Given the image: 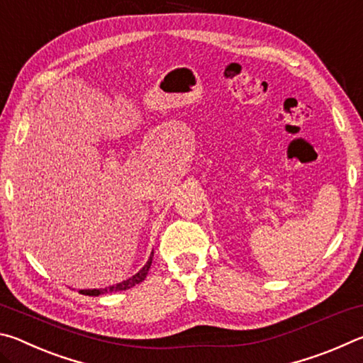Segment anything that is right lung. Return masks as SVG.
Here are the masks:
<instances>
[{"mask_svg":"<svg viewBox=\"0 0 363 363\" xmlns=\"http://www.w3.org/2000/svg\"><path fill=\"white\" fill-rule=\"evenodd\" d=\"M152 257H153V251H152V255H150V257H149V261L145 262V266H144L143 269H140L138 274H134L133 277L120 281V284L112 285V286H106V288H93V290H79V293L86 294V296H99V294H104V293L123 291V290H128V288L136 286L138 284H140V281H143V280L147 277V272H149V269H150V266H152Z\"/></svg>","mask_w":363,"mask_h":363,"instance_id":"add662e5","label":"right lung"}]
</instances>
